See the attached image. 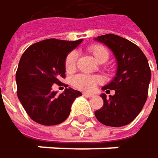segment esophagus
Wrapping results in <instances>:
<instances>
[{
	"instance_id": "obj_1",
	"label": "esophagus",
	"mask_w": 158,
	"mask_h": 158,
	"mask_svg": "<svg viewBox=\"0 0 158 158\" xmlns=\"http://www.w3.org/2000/svg\"><path fill=\"white\" fill-rule=\"evenodd\" d=\"M83 96H85V97H89V98H91V97H93L94 95H93V94H91V93H83Z\"/></svg>"
}]
</instances>
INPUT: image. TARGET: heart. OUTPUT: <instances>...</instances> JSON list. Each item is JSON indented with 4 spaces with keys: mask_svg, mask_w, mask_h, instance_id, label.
I'll return each mask as SVG.
<instances>
[{
    "mask_svg": "<svg viewBox=\"0 0 158 158\" xmlns=\"http://www.w3.org/2000/svg\"><path fill=\"white\" fill-rule=\"evenodd\" d=\"M89 52L93 54V56L101 63L106 62L108 59L109 52L107 49L101 45H92L89 47ZM77 61V52H70L65 59V69L68 73H72L75 69ZM102 79L99 76L89 75V74H77L73 76L72 83L76 89L83 91H92L95 86L101 83Z\"/></svg>",
    "mask_w": 158,
    "mask_h": 158,
    "instance_id": "obj_1",
    "label": "heart"
}]
</instances>
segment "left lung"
<instances>
[{
	"label": "left lung",
	"instance_id": "obj_1",
	"mask_svg": "<svg viewBox=\"0 0 158 158\" xmlns=\"http://www.w3.org/2000/svg\"><path fill=\"white\" fill-rule=\"evenodd\" d=\"M96 41L107 46L117 61L116 75L102 90H115L106 98L102 93L104 106L95 111L102 124L121 127L136 119L145 105L151 81V69L142 51L133 42L113 34L100 35Z\"/></svg>",
	"mask_w": 158,
	"mask_h": 158
}]
</instances>
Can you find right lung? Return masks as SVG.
Here are the masks:
<instances>
[{
  "mask_svg": "<svg viewBox=\"0 0 158 158\" xmlns=\"http://www.w3.org/2000/svg\"><path fill=\"white\" fill-rule=\"evenodd\" d=\"M83 39L75 41L50 38L27 48L20 57L16 73L18 98L33 121L42 125L63 123L70 113L74 100L82 93L66 89L57 94L53 84L65 78V59Z\"/></svg>",
  "mask_w": 158,
  "mask_h": 158,
  "instance_id": "right-lung-1",
  "label": "right lung"
}]
</instances>
